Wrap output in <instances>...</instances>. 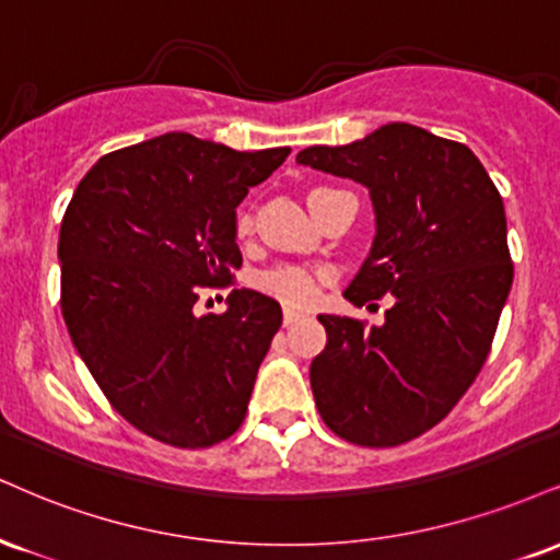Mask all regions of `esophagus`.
Instances as JSON below:
<instances>
[{
	"label": "esophagus",
	"instance_id": "1",
	"mask_svg": "<svg viewBox=\"0 0 560 560\" xmlns=\"http://www.w3.org/2000/svg\"><path fill=\"white\" fill-rule=\"evenodd\" d=\"M302 318L300 310H292V307H284V326H292V323H298Z\"/></svg>",
	"mask_w": 560,
	"mask_h": 560
}]
</instances>
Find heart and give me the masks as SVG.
I'll use <instances>...</instances> for the list:
<instances>
[{
  "mask_svg": "<svg viewBox=\"0 0 560 560\" xmlns=\"http://www.w3.org/2000/svg\"><path fill=\"white\" fill-rule=\"evenodd\" d=\"M237 240H247L253 232V219L250 213H240L237 224H234ZM255 287L260 292L271 294V298L287 302L294 307H307L318 300L320 289L331 281V273L326 268H313V266H300V262H281V266L266 268L255 276Z\"/></svg>",
  "mask_w": 560,
  "mask_h": 560,
  "instance_id": "b5f03b06",
  "label": "heart"
}]
</instances>
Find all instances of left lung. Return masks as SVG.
Wrapping results in <instances>:
<instances>
[{
	"instance_id": "8db88e82",
	"label": "left lung",
	"mask_w": 560,
	"mask_h": 560,
	"mask_svg": "<svg viewBox=\"0 0 560 560\" xmlns=\"http://www.w3.org/2000/svg\"><path fill=\"white\" fill-rule=\"evenodd\" d=\"M298 164L368 187L375 240L345 298H394L383 326L318 315L315 407L349 443L399 446L456 407L493 345L514 281L501 192L467 145L407 122L310 145Z\"/></svg>"
}]
</instances>
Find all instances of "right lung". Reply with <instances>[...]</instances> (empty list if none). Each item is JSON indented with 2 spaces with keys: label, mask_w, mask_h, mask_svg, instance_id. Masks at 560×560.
<instances>
[{
  "label": "right lung",
  "mask_w": 560,
  "mask_h": 560,
  "mask_svg": "<svg viewBox=\"0 0 560 560\" xmlns=\"http://www.w3.org/2000/svg\"><path fill=\"white\" fill-rule=\"evenodd\" d=\"M289 148L234 151L166 132L106 153L80 179L62 229V315L119 415L177 448L242 425L281 305L232 289L226 313L195 315L200 289L242 266L237 206Z\"/></svg>",
  "instance_id": "1"
}]
</instances>
